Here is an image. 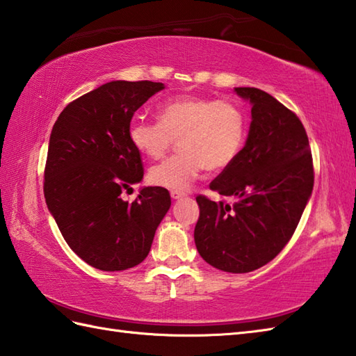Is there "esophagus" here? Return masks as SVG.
<instances>
[{
  "instance_id": "34e87169",
  "label": "esophagus",
  "mask_w": 356,
  "mask_h": 356,
  "mask_svg": "<svg viewBox=\"0 0 356 356\" xmlns=\"http://www.w3.org/2000/svg\"><path fill=\"white\" fill-rule=\"evenodd\" d=\"M170 194H171V197H172V199H176V200H177V199H182V197H185V193H184V191H176V190H172Z\"/></svg>"
}]
</instances>
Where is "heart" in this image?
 <instances>
[{
	"label": "heart",
	"mask_w": 356,
	"mask_h": 356,
	"mask_svg": "<svg viewBox=\"0 0 356 356\" xmlns=\"http://www.w3.org/2000/svg\"><path fill=\"white\" fill-rule=\"evenodd\" d=\"M159 122L133 119L128 138L149 159H162L177 140L180 153L153 166L149 180L168 190H186L203 170L222 171L236 161L248 120L236 102L179 96L159 105Z\"/></svg>",
	"instance_id": "obj_1"
}]
</instances>
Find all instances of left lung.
<instances>
[{
  "mask_svg": "<svg viewBox=\"0 0 356 356\" xmlns=\"http://www.w3.org/2000/svg\"><path fill=\"white\" fill-rule=\"evenodd\" d=\"M249 101L251 127L245 147L209 188L234 203L197 195L194 241L202 259L232 274L259 269L293 236L314 188V165L303 124L274 96L237 87Z\"/></svg>",
  "mask_w": 356,
  "mask_h": 356,
  "instance_id": "left-lung-1",
  "label": "left lung"
}]
</instances>
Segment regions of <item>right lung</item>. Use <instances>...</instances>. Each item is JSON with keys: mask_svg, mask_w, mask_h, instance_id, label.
Here are the masks:
<instances>
[{"mask_svg": "<svg viewBox=\"0 0 356 356\" xmlns=\"http://www.w3.org/2000/svg\"><path fill=\"white\" fill-rule=\"evenodd\" d=\"M162 82L111 81L70 102L51 128L44 170L47 208L72 251L101 270H125L147 259L171 207L161 186L125 190L143 177L140 153L128 138L134 111Z\"/></svg>", "mask_w": 356, "mask_h": 356, "instance_id": "right-lung-1", "label": "right lung"}]
</instances>
